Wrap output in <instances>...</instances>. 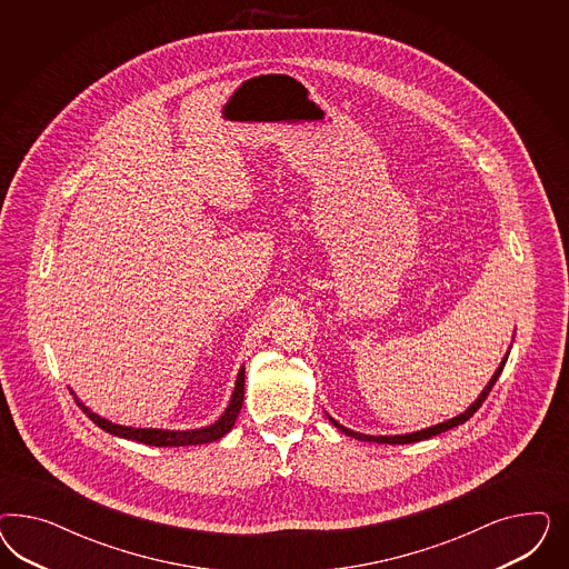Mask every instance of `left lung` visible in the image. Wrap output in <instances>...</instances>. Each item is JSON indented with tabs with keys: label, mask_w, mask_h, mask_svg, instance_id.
I'll list each match as a JSON object with an SVG mask.
<instances>
[{
	"label": "left lung",
	"mask_w": 569,
	"mask_h": 569,
	"mask_svg": "<svg viewBox=\"0 0 569 569\" xmlns=\"http://www.w3.org/2000/svg\"><path fill=\"white\" fill-rule=\"evenodd\" d=\"M507 357H509V352H507ZM507 357L500 361L499 369L495 371V376L492 379L488 381V386L483 388L482 395L478 397V400L467 409L466 413L457 415V417H452V419H448L445 423H438V426H431L428 430H419L413 431V433H405V436H367V433H359V431L348 430L345 426H340L336 419H331L329 417V421L338 428V430L345 431L346 436H352V438H357V440H362V442H378V445H411V442H419V440H428L431 436H438V433H442V431L452 430V428H457V426H461V423H466L469 417H473V413L482 407L483 400L488 398L490 395V390H492V386L497 383V379H499L500 373H502V367H505V362H507Z\"/></svg>",
	"instance_id": "left-lung-1"
}]
</instances>
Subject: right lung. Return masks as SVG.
Segmentation results:
<instances>
[{"label": "right lung", "instance_id": "add662e5", "mask_svg": "<svg viewBox=\"0 0 569 569\" xmlns=\"http://www.w3.org/2000/svg\"><path fill=\"white\" fill-rule=\"evenodd\" d=\"M72 395V392H70ZM241 402H243V369L238 373V381L233 388V397L229 407L224 409V413L219 417V421H214L208 428H200V430L188 431H171V430H146V428H127V426H117L108 419H103L100 415L91 413L81 400H77V405L83 409V413L103 431L119 436V438H127V440H136V442H143L150 447H190V445H207V442H214L219 438H223L227 431H231L238 415H240Z\"/></svg>", "mask_w": 569, "mask_h": 569}]
</instances>
